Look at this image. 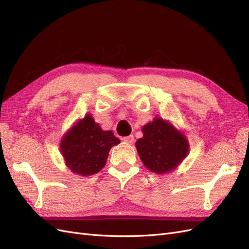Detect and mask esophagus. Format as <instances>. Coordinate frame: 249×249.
<instances>
[{
	"label": "esophagus",
	"instance_id": "1",
	"mask_svg": "<svg viewBox=\"0 0 249 249\" xmlns=\"http://www.w3.org/2000/svg\"><path fill=\"white\" fill-rule=\"evenodd\" d=\"M123 140H124L125 143H127V144H133V142H134V136H133V135H130V136L124 137Z\"/></svg>",
	"mask_w": 249,
	"mask_h": 249
}]
</instances>
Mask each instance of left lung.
<instances>
[{"instance_id":"1","label":"left lung","mask_w":249,"mask_h":249,"mask_svg":"<svg viewBox=\"0 0 249 249\" xmlns=\"http://www.w3.org/2000/svg\"><path fill=\"white\" fill-rule=\"evenodd\" d=\"M143 137L136 141L141 161L152 172L163 175L175 170L189 153L183 133L162 118H155L142 127Z\"/></svg>"}]
</instances>
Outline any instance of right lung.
I'll list each match as a JSON object with an SVG mask.
<instances>
[{
  "label": "right lung",
  "instance_id": "add662e5",
  "mask_svg": "<svg viewBox=\"0 0 249 249\" xmlns=\"http://www.w3.org/2000/svg\"><path fill=\"white\" fill-rule=\"evenodd\" d=\"M119 142L111 131H103L91 115H86L62 137L60 152L71 172L87 177L105 166L111 147Z\"/></svg>",
  "mask_w": 249,
  "mask_h": 249
}]
</instances>
